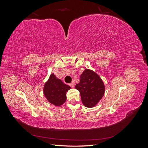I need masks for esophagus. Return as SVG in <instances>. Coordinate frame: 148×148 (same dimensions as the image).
Masks as SVG:
<instances>
[{
    "label": "esophagus",
    "instance_id": "34e87169",
    "mask_svg": "<svg viewBox=\"0 0 148 148\" xmlns=\"http://www.w3.org/2000/svg\"><path fill=\"white\" fill-rule=\"evenodd\" d=\"M69 85H70V86L71 88H73L74 86H75V82H72L70 83L69 84Z\"/></svg>",
    "mask_w": 148,
    "mask_h": 148
}]
</instances>
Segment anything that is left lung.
Instances as JSON below:
<instances>
[{"label":"left lung","instance_id":"1","mask_svg":"<svg viewBox=\"0 0 148 148\" xmlns=\"http://www.w3.org/2000/svg\"><path fill=\"white\" fill-rule=\"evenodd\" d=\"M75 88L79 91L83 104L87 107L95 106L104 96L105 87L99 76L93 71L85 70Z\"/></svg>","mask_w":148,"mask_h":148}]
</instances>
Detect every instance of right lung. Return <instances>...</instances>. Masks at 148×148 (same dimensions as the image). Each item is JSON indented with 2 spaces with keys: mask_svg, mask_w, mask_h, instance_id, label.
I'll use <instances>...</instances> for the list:
<instances>
[{
  "mask_svg": "<svg viewBox=\"0 0 148 148\" xmlns=\"http://www.w3.org/2000/svg\"><path fill=\"white\" fill-rule=\"evenodd\" d=\"M71 87L52 74L44 87V93L48 101L56 106L63 104L66 99V92Z\"/></svg>",
  "mask_w": 148,
  "mask_h": 148,
  "instance_id": "obj_1",
  "label": "right lung"
}]
</instances>
